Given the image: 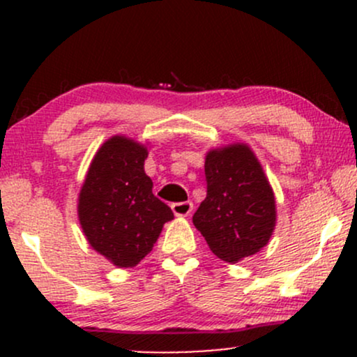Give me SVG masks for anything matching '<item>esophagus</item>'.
Returning a JSON list of instances; mask_svg holds the SVG:
<instances>
[{"mask_svg":"<svg viewBox=\"0 0 357 357\" xmlns=\"http://www.w3.org/2000/svg\"><path fill=\"white\" fill-rule=\"evenodd\" d=\"M171 210L176 216H188L192 211V203L191 202H181V203H173L171 204Z\"/></svg>","mask_w":357,"mask_h":357,"instance_id":"esophagus-1","label":"esophagus"}]
</instances>
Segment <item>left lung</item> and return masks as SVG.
Here are the masks:
<instances>
[{"instance_id": "8db88e82", "label": "left lung", "mask_w": 357, "mask_h": 357, "mask_svg": "<svg viewBox=\"0 0 357 357\" xmlns=\"http://www.w3.org/2000/svg\"><path fill=\"white\" fill-rule=\"evenodd\" d=\"M206 198L192 216L208 247L225 261L255 255L275 228V196L247 144L211 149L204 161Z\"/></svg>"}]
</instances>
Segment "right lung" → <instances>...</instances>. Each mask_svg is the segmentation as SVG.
Listing matches in <instances>:
<instances>
[{
  "label": "right lung",
  "instance_id": "right-lung-1",
  "mask_svg": "<svg viewBox=\"0 0 357 357\" xmlns=\"http://www.w3.org/2000/svg\"><path fill=\"white\" fill-rule=\"evenodd\" d=\"M147 147L124 136L105 141L85 176L79 220L90 247L121 268L136 267L154 247L171 208L153 195Z\"/></svg>",
  "mask_w": 357,
  "mask_h": 357
}]
</instances>
